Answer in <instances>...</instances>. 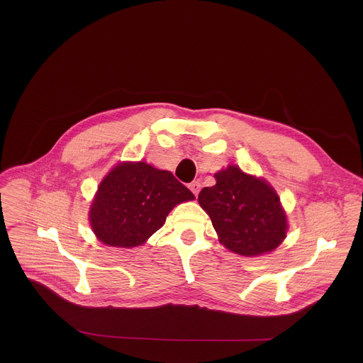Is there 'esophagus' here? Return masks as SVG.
Segmentation results:
<instances>
[{
  "instance_id": "1",
  "label": "esophagus",
  "mask_w": 363,
  "mask_h": 363,
  "mask_svg": "<svg viewBox=\"0 0 363 363\" xmlns=\"http://www.w3.org/2000/svg\"><path fill=\"white\" fill-rule=\"evenodd\" d=\"M189 189L192 191V194L196 196L198 195V192L201 191V184L198 182V181H194V182H191L189 184Z\"/></svg>"
}]
</instances>
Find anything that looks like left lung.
I'll return each instance as SVG.
<instances>
[{
    "mask_svg": "<svg viewBox=\"0 0 363 363\" xmlns=\"http://www.w3.org/2000/svg\"><path fill=\"white\" fill-rule=\"evenodd\" d=\"M205 186L198 202L210 216L220 242L230 251L254 257L277 248L287 234V217L274 188L263 178L228 165Z\"/></svg>",
    "mask_w": 363,
    "mask_h": 363,
    "instance_id": "1",
    "label": "left lung"
}]
</instances>
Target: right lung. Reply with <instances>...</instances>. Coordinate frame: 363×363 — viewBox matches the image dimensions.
Here are the masks:
<instances>
[{
	"label": "right lung",
	"mask_w": 363,
	"mask_h": 363,
	"mask_svg": "<svg viewBox=\"0 0 363 363\" xmlns=\"http://www.w3.org/2000/svg\"><path fill=\"white\" fill-rule=\"evenodd\" d=\"M192 199L172 172L142 161L122 162L100 182L89 221L103 244L138 247L164 225L175 205Z\"/></svg>",
	"instance_id": "add662e5"
}]
</instances>
